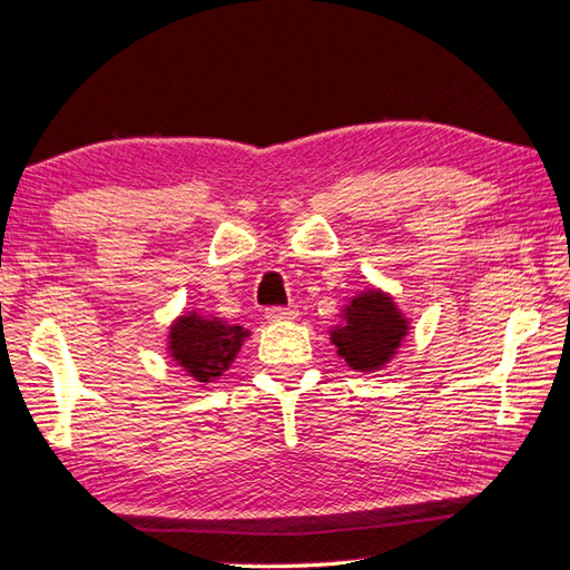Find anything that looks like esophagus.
<instances>
[{"instance_id":"34e87169","label":"esophagus","mask_w":570,"mask_h":570,"mask_svg":"<svg viewBox=\"0 0 570 570\" xmlns=\"http://www.w3.org/2000/svg\"><path fill=\"white\" fill-rule=\"evenodd\" d=\"M297 317L295 307H268L265 309V320L268 322H289Z\"/></svg>"}]
</instances>
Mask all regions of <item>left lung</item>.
I'll return each mask as SVG.
<instances>
[{"mask_svg":"<svg viewBox=\"0 0 570 570\" xmlns=\"http://www.w3.org/2000/svg\"><path fill=\"white\" fill-rule=\"evenodd\" d=\"M409 334L396 302L381 289H366L344 309V324L332 330V344L354 371H379L389 364Z\"/></svg>","mask_w":570,"mask_h":570,"instance_id":"obj_1","label":"left lung"}]
</instances>
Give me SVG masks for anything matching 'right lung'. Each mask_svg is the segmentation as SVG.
<instances>
[{
  "instance_id": "add662e5",
  "label": "right lung",
  "mask_w": 570,
  "mask_h": 570,
  "mask_svg": "<svg viewBox=\"0 0 570 570\" xmlns=\"http://www.w3.org/2000/svg\"><path fill=\"white\" fill-rule=\"evenodd\" d=\"M248 330L226 324L218 317H202L196 312L181 315L169 330V352L196 381L218 379L234 362Z\"/></svg>"
}]
</instances>
